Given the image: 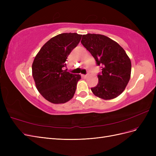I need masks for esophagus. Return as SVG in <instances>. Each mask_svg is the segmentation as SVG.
<instances>
[{
    "mask_svg": "<svg viewBox=\"0 0 156 156\" xmlns=\"http://www.w3.org/2000/svg\"><path fill=\"white\" fill-rule=\"evenodd\" d=\"M88 75H83V77L84 78V79H86V78H87L88 77Z\"/></svg>",
    "mask_w": 156,
    "mask_h": 156,
    "instance_id": "34e87169",
    "label": "esophagus"
}]
</instances>
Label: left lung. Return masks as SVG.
Returning <instances> with one entry per match:
<instances>
[{"mask_svg": "<svg viewBox=\"0 0 156 156\" xmlns=\"http://www.w3.org/2000/svg\"><path fill=\"white\" fill-rule=\"evenodd\" d=\"M81 42L97 64L101 65L98 83L91 88L93 94L105 100L120 96L129 81L131 71V60L124 49L115 41L101 34H84Z\"/></svg>", "mask_w": 156, "mask_h": 156, "instance_id": "left-lung-1", "label": "left lung"}]
</instances>
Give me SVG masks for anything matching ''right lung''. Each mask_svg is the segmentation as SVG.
I'll return each mask as SVG.
<instances>
[{
	"label": "right lung",
	"mask_w": 156,
	"mask_h": 156,
	"mask_svg": "<svg viewBox=\"0 0 156 156\" xmlns=\"http://www.w3.org/2000/svg\"><path fill=\"white\" fill-rule=\"evenodd\" d=\"M77 33H62L51 38L35 56L32 66V77L37 90L48 101L58 104L72 99L81 79L63 68L68 55L81 39Z\"/></svg>",
	"instance_id": "add662e5"
}]
</instances>
